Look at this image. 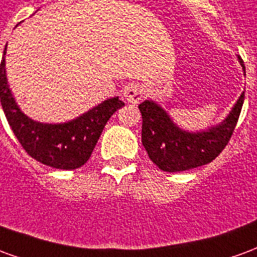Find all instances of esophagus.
Returning a JSON list of instances; mask_svg holds the SVG:
<instances>
[{
	"mask_svg": "<svg viewBox=\"0 0 257 257\" xmlns=\"http://www.w3.org/2000/svg\"><path fill=\"white\" fill-rule=\"evenodd\" d=\"M145 93L146 89L139 84H131L123 89V97H125V100L132 103V104H138L143 99Z\"/></svg>",
	"mask_w": 257,
	"mask_h": 257,
	"instance_id": "obj_1",
	"label": "esophagus"
}]
</instances>
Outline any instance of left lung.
I'll return each mask as SVG.
<instances>
[{
    "label": "left lung",
    "instance_id": "8db88e82",
    "mask_svg": "<svg viewBox=\"0 0 257 257\" xmlns=\"http://www.w3.org/2000/svg\"><path fill=\"white\" fill-rule=\"evenodd\" d=\"M238 62L245 73L242 59L238 58ZM243 99L245 92L220 123L197 132H189L176 125L157 101L140 103L139 110L143 118L142 143L150 160L164 172L189 171L213 161L231 138Z\"/></svg>",
    "mask_w": 257,
    "mask_h": 257
}]
</instances>
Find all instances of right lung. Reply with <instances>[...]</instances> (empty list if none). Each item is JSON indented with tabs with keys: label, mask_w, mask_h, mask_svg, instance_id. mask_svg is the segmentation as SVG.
I'll return each mask as SVG.
<instances>
[{
	"label": "right lung",
	"mask_w": 257,
	"mask_h": 257,
	"mask_svg": "<svg viewBox=\"0 0 257 257\" xmlns=\"http://www.w3.org/2000/svg\"><path fill=\"white\" fill-rule=\"evenodd\" d=\"M0 100L9 126L27 154L44 165L64 171L81 168L89 160L107 121L118 108L125 106L115 96L67 122L34 121L20 110L9 89L5 58L0 66Z\"/></svg>",
	"instance_id": "right-lung-1"
}]
</instances>
